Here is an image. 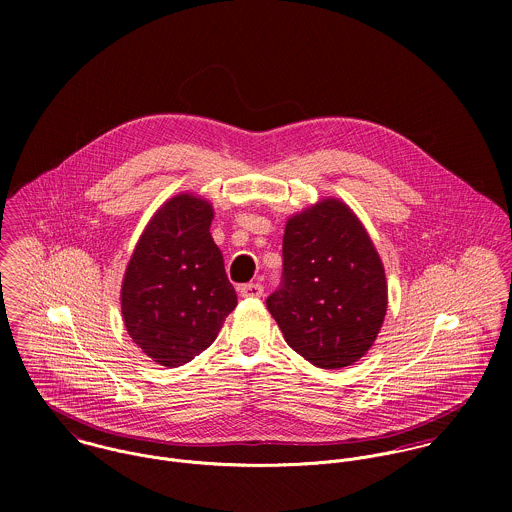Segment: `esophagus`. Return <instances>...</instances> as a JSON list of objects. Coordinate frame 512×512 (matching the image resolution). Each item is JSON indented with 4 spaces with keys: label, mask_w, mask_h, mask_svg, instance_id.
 I'll return each mask as SVG.
<instances>
[{
    "label": "esophagus",
    "mask_w": 512,
    "mask_h": 512,
    "mask_svg": "<svg viewBox=\"0 0 512 512\" xmlns=\"http://www.w3.org/2000/svg\"><path fill=\"white\" fill-rule=\"evenodd\" d=\"M242 297H262L264 295V286L262 284H244L240 288Z\"/></svg>",
    "instance_id": "esophagus-1"
}]
</instances>
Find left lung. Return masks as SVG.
Returning a JSON list of instances; mask_svg holds the SVG:
<instances>
[{
	"mask_svg": "<svg viewBox=\"0 0 512 512\" xmlns=\"http://www.w3.org/2000/svg\"><path fill=\"white\" fill-rule=\"evenodd\" d=\"M284 270L266 305L286 343L321 368L357 363L388 303L384 268L361 220L327 199L288 220Z\"/></svg>",
	"mask_w": 512,
	"mask_h": 512,
	"instance_id": "obj_1",
	"label": "left lung"
}]
</instances>
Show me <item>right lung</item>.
I'll return each mask as SVG.
<instances>
[{"mask_svg":"<svg viewBox=\"0 0 512 512\" xmlns=\"http://www.w3.org/2000/svg\"><path fill=\"white\" fill-rule=\"evenodd\" d=\"M213 207L177 195L149 220L122 284L134 343L159 365H185L213 345L238 299L209 228Z\"/></svg>","mask_w":512,"mask_h":512,"instance_id":"add662e5","label":"right lung"}]
</instances>
